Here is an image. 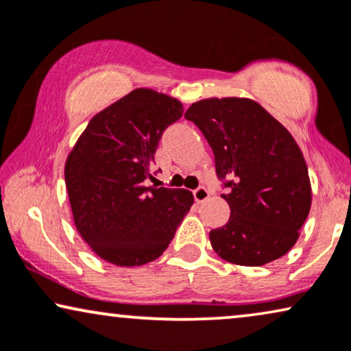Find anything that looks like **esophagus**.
I'll return each mask as SVG.
<instances>
[{"instance_id":"obj_1","label":"esophagus","mask_w":351,"mask_h":351,"mask_svg":"<svg viewBox=\"0 0 351 351\" xmlns=\"http://www.w3.org/2000/svg\"><path fill=\"white\" fill-rule=\"evenodd\" d=\"M193 194H194V199H195V202H199V204L205 202V200H207V199L210 197V193H208V189L205 188V186H199V188L195 189Z\"/></svg>"}]
</instances>
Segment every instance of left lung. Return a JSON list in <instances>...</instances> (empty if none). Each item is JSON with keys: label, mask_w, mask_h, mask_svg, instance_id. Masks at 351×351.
<instances>
[{"label": "left lung", "mask_w": 351, "mask_h": 351, "mask_svg": "<svg viewBox=\"0 0 351 351\" xmlns=\"http://www.w3.org/2000/svg\"><path fill=\"white\" fill-rule=\"evenodd\" d=\"M215 156L221 197L231 217L210 231L223 260L261 266L281 258L298 239L311 207L308 167L292 134L255 101L213 97L184 114Z\"/></svg>", "instance_id": "left-lung-1"}]
</instances>
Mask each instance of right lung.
<instances>
[{"instance_id":"obj_1","label":"right lung","mask_w":351,"mask_h":351,"mask_svg":"<svg viewBox=\"0 0 351 351\" xmlns=\"http://www.w3.org/2000/svg\"><path fill=\"white\" fill-rule=\"evenodd\" d=\"M181 115L180 101L138 88L93 117L70 152L65 184L75 226L102 260L141 266L158 258L194 204L186 189L146 186L156 180L158 141Z\"/></svg>"}]
</instances>
